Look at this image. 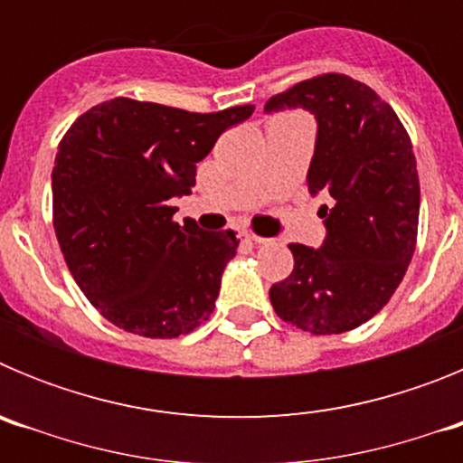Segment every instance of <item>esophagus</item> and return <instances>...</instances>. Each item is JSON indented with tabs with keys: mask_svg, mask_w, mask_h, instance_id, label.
Wrapping results in <instances>:
<instances>
[{
	"mask_svg": "<svg viewBox=\"0 0 463 463\" xmlns=\"http://www.w3.org/2000/svg\"><path fill=\"white\" fill-rule=\"evenodd\" d=\"M245 239L252 241V243H257V245H264L271 241V239H264V236H260V234H250V232H245Z\"/></svg>",
	"mask_w": 463,
	"mask_h": 463,
	"instance_id": "esophagus-1",
	"label": "esophagus"
}]
</instances>
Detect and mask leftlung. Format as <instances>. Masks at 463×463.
Returning <instances> with one entry per match:
<instances>
[{"label": "left lung", "mask_w": 463, "mask_h": 463, "mask_svg": "<svg viewBox=\"0 0 463 463\" xmlns=\"http://www.w3.org/2000/svg\"><path fill=\"white\" fill-rule=\"evenodd\" d=\"M306 109L317 120L310 194L326 192L320 248L289 243L294 269L269 289L278 317L315 336L357 329L396 292L415 252L420 178L406 127L369 85L322 73L264 110Z\"/></svg>", "instance_id": "left-lung-1"}]
</instances>
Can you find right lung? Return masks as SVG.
Wrapping results in <instances>:
<instances>
[{
  "label": "right lung",
  "instance_id": "add662e5",
  "mask_svg": "<svg viewBox=\"0 0 463 463\" xmlns=\"http://www.w3.org/2000/svg\"><path fill=\"white\" fill-rule=\"evenodd\" d=\"M252 110L190 113L116 97L69 127L52 166V224L73 280L106 320L175 338L211 317L239 239L174 222L171 202L190 194L196 162Z\"/></svg>",
  "mask_w": 463,
  "mask_h": 463
}]
</instances>
